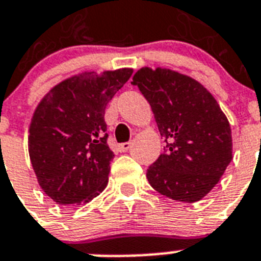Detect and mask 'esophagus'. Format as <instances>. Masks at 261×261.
Listing matches in <instances>:
<instances>
[{"instance_id": "esophagus-1", "label": "esophagus", "mask_w": 261, "mask_h": 261, "mask_svg": "<svg viewBox=\"0 0 261 261\" xmlns=\"http://www.w3.org/2000/svg\"><path fill=\"white\" fill-rule=\"evenodd\" d=\"M130 147H131L130 142H124V143H120V145L118 146L119 151H127V150L130 149Z\"/></svg>"}]
</instances>
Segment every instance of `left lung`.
Returning <instances> with one entry per match:
<instances>
[{
  "label": "left lung",
  "instance_id": "obj_1",
  "mask_svg": "<svg viewBox=\"0 0 261 261\" xmlns=\"http://www.w3.org/2000/svg\"><path fill=\"white\" fill-rule=\"evenodd\" d=\"M151 106L166 146L147 169L149 184L171 200L196 202L232 161V131L202 84L170 69L141 68L131 82Z\"/></svg>",
  "mask_w": 261,
  "mask_h": 261
}]
</instances>
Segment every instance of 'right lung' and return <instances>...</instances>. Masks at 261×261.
<instances>
[{
    "label": "right lung",
    "mask_w": 261,
    "mask_h": 261,
    "mask_svg": "<svg viewBox=\"0 0 261 261\" xmlns=\"http://www.w3.org/2000/svg\"><path fill=\"white\" fill-rule=\"evenodd\" d=\"M133 69L84 72L55 86L29 127V156L41 189L57 204L90 202L109 182L106 106Z\"/></svg>",
    "instance_id": "1"
}]
</instances>
